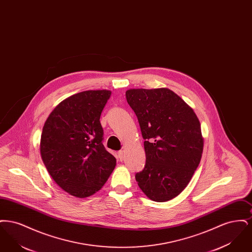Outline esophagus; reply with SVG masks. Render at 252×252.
<instances>
[{
	"instance_id": "obj_1",
	"label": "esophagus",
	"mask_w": 252,
	"mask_h": 252,
	"mask_svg": "<svg viewBox=\"0 0 252 252\" xmlns=\"http://www.w3.org/2000/svg\"><path fill=\"white\" fill-rule=\"evenodd\" d=\"M124 156H125V153H124V151L123 150H121L118 152V158L120 159L121 161L123 160V158H124Z\"/></svg>"
}]
</instances>
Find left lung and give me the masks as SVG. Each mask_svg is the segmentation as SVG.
Listing matches in <instances>:
<instances>
[{
    "instance_id": "obj_1",
    "label": "left lung",
    "mask_w": 252,
    "mask_h": 252,
    "mask_svg": "<svg viewBox=\"0 0 252 252\" xmlns=\"http://www.w3.org/2000/svg\"><path fill=\"white\" fill-rule=\"evenodd\" d=\"M126 97L144 139L146 162L136 174L138 185L153 201L171 200L187 187L199 165L204 147L200 122L167 88L130 89Z\"/></svg>"
}]
</instances>
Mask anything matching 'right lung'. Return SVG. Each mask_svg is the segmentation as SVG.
<instances>
[{
    "instance_id": "1",
    "label": "right lung",
    "mask_w": 252,
    "mask_h": 252,
    "mask_svg": "<svg viewBox=\"0 0 252 252\" xmlns=\"http://www.w3.org/2000/svg\"><path fill=\"white\" fill-rule=\"evenodd\" d=\"M111 92L85 91L64 99L45 122L40 156L62 190L84 198L98 192L116 165L102 144L100 116Z\"/></svg>"
}]
</instances>
